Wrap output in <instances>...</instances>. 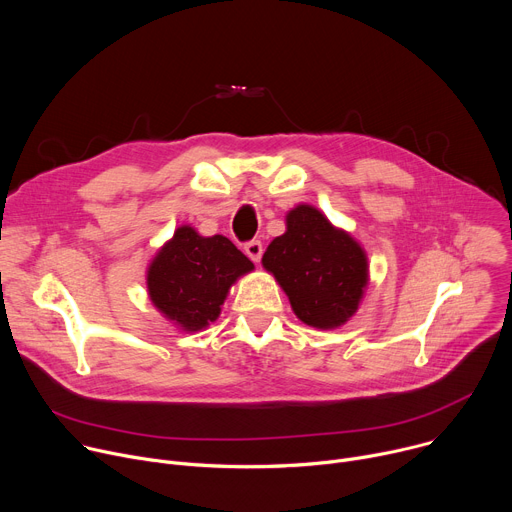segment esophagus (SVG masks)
Wrapping results in <instances>:
<instances>
[{
    "label": "esophagus",
    "mask_w": 512,
    "mask_h": 512,
    "mask_svg": "<svg viewBox=\"0 0 512 512\" xmlns=\"http://www.w3.org/2000/svg\"><path fill=\"white\" fill-rule=\"evenodd\" d=\"M245 253H247V257L251 259V261H255V263H259V259H261V255H263V245H261V241H249V243H245Z\"/></svg>",
    "instance_id": "esophagus-1"
}]
</instances>
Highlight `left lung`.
<instances>
[{"mask_svg": "<svg viewBox=\"0 0 512 512\" xmlns=\"http://www.w3.org/2000/svg\"><path fill=\"white\" fill-rule=\"evenodd\" d=\"M261 263L285 291L294 314L320 330L346 324L369 283L367 253L310 204L287 212L285 233L269 243Z\"/></svg>", "mask_w": 512, "mask_h": 512, "instance_id": "1", "label": "left lung"}]
</instances>
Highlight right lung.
<instances>
[{"label": "right lung", "instance_id": "add662e5", "mask_svg": "<svg viewBox=\"0 0 512 512\" xmlns=\"http://www.w3.org/2000/svg\"><path fill=\"white\" fill-rule=\"evenodd\" d=\"M253 269L227 237H202L182 225L148 267V294L164 318L196 332L218 318L231 285Z\"/></svg>", "mask_w": 512, "mask_h": 512}]
</instances>
